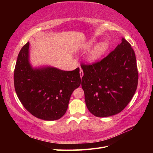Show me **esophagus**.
Instances as JSON below:
<instances>
[{
  "label": "esophagus",
  "instance_id": "1",
  "mask_svg": "<svg viewBox=\"0 0 153 153\" xmlns=\"http://www.w3.org/2000/svg\"><path fill=\"white\" fill-rule=\"evenodd\" d=\"M79 74H80L81 78H82V77H83V70L82 69H81V68H80V71H79Z\"/></svg>",
  "mask_w": 153,
  "mask_h": 153
}]
</instances>
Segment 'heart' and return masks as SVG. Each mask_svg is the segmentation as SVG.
<instances>
[{
    "mask_svg": "<svg viewBox=\"0 0 153 153\" xmlns=\"http://www.w3.org/2000/svg\"><path fill=\"white\" fill-rule=\"evenodd\" d=\"M97 39L95 38L91 39L89 41H86L82 45V48L84 51H87L91 48L94 44L96 43ZM109 48V43L107 41H103L99 43H97L87 55V60L89 63H95L99 61L106 52L108 51Z\"/></svg>",
    "mask_w": 153,
    "mask_h": 153,
    "instance_id": "heart-1",
    "label": "heart"
}]
</instances>
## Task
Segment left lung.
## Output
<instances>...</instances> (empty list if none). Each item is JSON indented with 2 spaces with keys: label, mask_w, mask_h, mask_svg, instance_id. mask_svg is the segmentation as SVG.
<instances>
[{
  "label": "left lung",
  "mask_w": 153,
  "mask_h": 153,
  "mask_svg": "<svg viewBox=\"0 0 153 153\" xmlns=\"http://www.w3.org/2000/svg\"><path fill=\"white\" fill-rule=\"evenodd\" d=\"M82 68V87L92 114L100 118L115 115L130 102L137 89L138 71L134 51L124 38L101 61Z\"/></svg>",
  "instance_id": "8db88e82"
}]
</instances>
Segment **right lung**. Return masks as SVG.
I'll return each mask as SVG.
<instances>
[{"instance_id": "obj_1", "label": "right lung", "mask_w": 153, "mask_h": 153, "mask_svg": "<svg viewBox=\"0 0 153 153\" xmlns=\"http://www.w3.org/2000/svg\"><path fill=\"white\" fill-rule=\"evenodd\" d=\"M30 43L18 54L14 82L19 100L32 115L47 121L62 118L70 97L81 84L79 68L64 71L51 66L33 67L30 62Z\"/></svg>"}]
</instances>
